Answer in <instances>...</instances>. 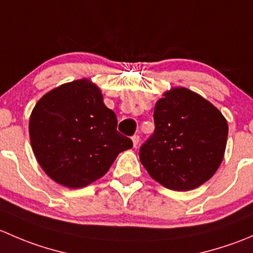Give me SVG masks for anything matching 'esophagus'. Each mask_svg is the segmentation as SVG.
<instances>
[{"label": "esophagus", "instance_id": "esophagus-1", "mask_svg": "<svg viewBox=\"0 0 253 253\" xmlns=\"http://www.w3.org/2000/svg\"><path fill=\"white\" fill-rule=\"evenodd\" d=\"M132 142H133L134 148H137V145H138V143H139V136H138V134H134V136H132Z\"/></svg>", "mask_w": 253, "mask_h": 253}]
</instances>
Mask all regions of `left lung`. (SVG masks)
Listing matches in <instances>:
<instances>
[{"mask_svg": "<svg viewBox=\"0 0 253 253\" xmlns=\"http://www.w3.org/2000/svg\"><path fill=\"white\" fill-rule=\"evenodd\" d=\"M154 124L139 159L157 182L190 191L215 174L228 138V122L215 106L192 90L172 88L155 104Z\"/></svg>", "mask_w": 253, "mask_h": 253, "instance_id": "left-lung-1", "label": "left lung"}]
</instances>
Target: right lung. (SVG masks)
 <instances>
[{"label":"right lung","instance_id":"right-lung-1","mask_svg":"<svg viewBox=\"0 0 253 253\" xmlns=\"http://www.w3.org/2000/svg\"><path fill=\"white\" fill-rule=\"evenodd\" d=\"M115 112L88 79L62 84L33 109L29 134L40 167L60 185L88 186L108 172L117 155L133 147L116 129Z\"/></svg>","mask_w":253,"mask_h":253}]
</instances>
